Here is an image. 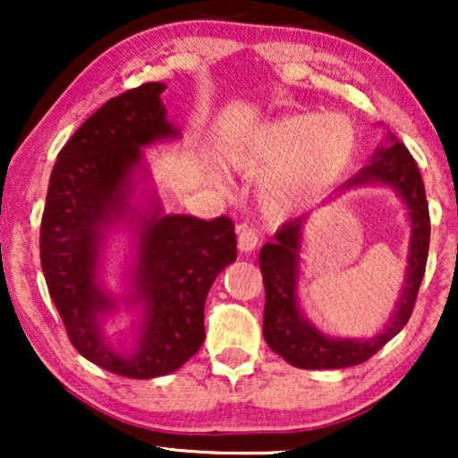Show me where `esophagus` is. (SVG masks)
Instances as JSON below:
<instances>
[{"mask_svg":"<svg viewBox=\"0 0 458 458\" xmlns=\"http://www.w3.org/2000/svg\"><path fill=\"white\" fill-rule=\"evenodd\" d=\"M256 246H259V233L252 227H248V225H242L240 235H237V248L242 252H252Z\"/></svg>","mask_w":458,"mask_h":458,"instance_id":"34e87169","label":"esophagus"}]
</instances>
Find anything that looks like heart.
<instances>
[{"label": "heart", "instance_id": "obj_1", "mask_svg": "<svg viewBox=\"0 0 458 458\" xmlns=\"http://www.w3.org/2000/svg\"><path fill=\"white\" fill-rule=\"evenodd\" d=\"M354 148L346 116L292 114L256 129L231 162L243 173L267 174L259 190L262 208L287 216L342 179Z\"/></svg>", "mask_w": 458, "mask_h": 458}]
</instances>
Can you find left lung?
<instances>
[{"instance_id":"8db88e82","label":"left lung","mask_w":458,"mask_h":458,"mask_svg":"<svg viewBox=\"0 0 458 458\" xmlns=\"http://www.w3.org/2000/svg\"><path fill=\"white\" fill-rule=\"evenodd\" d=\"M365 185L392 187L403 198L411 218V246L409 259H406L409 267H406L404 287L400 292L396 310L379 335L369 337V340L329 337L302 315L298 304V277L306 215L281 225L275 240L265 243L260 250L259 262L267 296L262 335L273 352L298 369H346L360 365L409 323L411 312L415 309L419 285L423 281L425 262H428L429 210L417 162L412 160L404 143H400L398 137L390 131H387L384 146H379L373 154L371 165L348 179L340 191Z\"/></svg>"}]
</instances>
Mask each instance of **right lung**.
<instances>
[{
	"mask_svg": "<svg viewBox=\"0 0 458 458\" xmlns=\"http://www.w3.org/2000/svg\"><path fill=\"white\" fill-rule=\"evenodd\" d=\"M165 83H143L112 98L60 149L41 218V268L72 346L106 371L152 379L185 365L204 344V302L216 275L237 259L233 223L162 215L149 196L140 210L133 173L141 148L181 135L160 102ZM118 220L138 223L134 290L142 306L133 353H118L103 334L115 301L98 284L105 233Z\"/></svg>",
	"mask_w": 458,
	"mask_h": 458,
	"instance_id": "obj_1",
	"label": "right lung"
}]
</instances>
